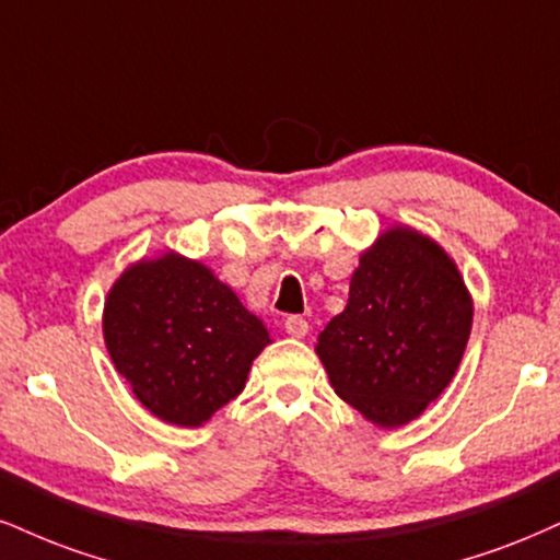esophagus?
<instances>
[{"instance_id": "1", "label": "esophagus", "mask_w": 560, "mask_h": 560, "mask_svg": "<svg viewBox=\"0 0 560 560\" xmlns=\"http://www.w3.org/2000/svg\"><path fill=\"white\" fill-rule=\"evenodd\" d=\"M285 332L291 337H306L308 335V322L303 316L293 314L285 319Z\"/></svg>"}]
</instances>
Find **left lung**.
Returning <instances> with one entry per match:
<instances>
[{
	"label": "left lung",
	"mask_w": 560,
	"mask_h": 560,
	"mask_svg": "<svg viewBox=\"0 0 560 560\" xmlns=\"http://www.w3.org/2000/svg\"><path fill=\"white\" fill-rule=\"evenodd\" d=\"M472 329V299L436 241L395 225L365 248L342 314L316 355L345 402L371 423L416 420L457 374Z\"/></svg>",
	"instance_id": "8db88e82"
}]
</instances>
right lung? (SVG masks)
I'll use <instances>...</instances> for the list:
<instances>
[{"instance_id": "right-lung-1", "label": "right lung", "mask_w": 560, "mask_h": 560, "mask_svg": "<svg viewBox=\"0 0 560 560\" xmlns=\"http://www.w3.org/2000/svg\"><path fill=\"white\" fill-rule=\"evenodd\" d=\"M103 340L135 397L171 425L197 428L246 386L269 332L202 261L165 252L124 269Z\"/></svg>"}]
</instances>
